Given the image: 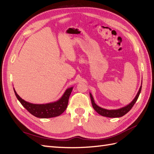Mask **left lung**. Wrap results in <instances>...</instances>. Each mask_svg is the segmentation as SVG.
I'll use <instances>...</instances> for the list:
<instances>
[{"label":"left lung","instance_id":"obj_1","mask_svg":"<svg viewBox=\"0 0 154 154\" xmlns=\"http://www.w3.org/2000/svg\"><path fill=\"white\" fill-rule=\"evenodd\" d=\"M141 89H142V85L140 87L138 93H137L135 98L132 100L131 103H129L128 104H127L126 106H124L122 108H120V109H114V110H108L98 106L97 104L94 103V100L92 94H91V93H89V94H90V97L91 100V103H92L93 109L98 114H100V115L103 116H106L109 118H119V117H121V116H123L124 115H125L127 112H128L129 111L131 110L132 106L134 105L136 100L138 99L140 92H141Z\"/></svg>","mask_w":154,"mask_h":154}]
</instances>
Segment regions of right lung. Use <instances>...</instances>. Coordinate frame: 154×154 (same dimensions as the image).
Wrapping results in <instances>:
<instances>
[{
  "instance_id": "add662e5",
  "label": "right lung",
  "mask_w": 154,
  "mask_h": 154,
  "mask_svg": "<svg viewBox=\"0 0 154 154\" xmlns=\"http://www.w3.org/2000/svg\"><path fill=\"white\" fill-rule=\"evenodd\" d=\"M73 88L67 89L62 97L57 101L46 104H33L27 102L18 95L14 89V91L20 103L32 115L40 119H48L61 115L67 109L69 98Z\"/></svg>"
}]
</instances>
